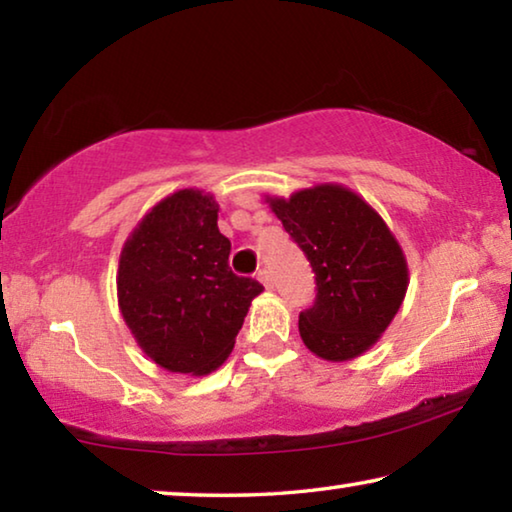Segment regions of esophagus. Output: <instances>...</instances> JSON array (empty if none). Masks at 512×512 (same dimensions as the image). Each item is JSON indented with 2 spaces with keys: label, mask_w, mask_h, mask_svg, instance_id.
<instances>
[{
  "label": "esophagus",
  "mask_w": 512,
  "mask_h": 512,
  "mask_svg": "<svg viewBox=\"0 0 512 512\" xmlns=\"http://www.w3.org/2000/svg\"><path fill=\"white\" fill-rule=\"evenodd\" d=\"M257 280L262 282V285H264L266 289H271V285H273V282H271V273L266 271V269H259V271H257Z\"/></svg>",
  "instance_id": "1"
}]
</instances>
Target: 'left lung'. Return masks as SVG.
I'll return each mask as SVG.
<instances>
[{
  "label": "left lung",
  "instance_id": "1",
  "mask_svg": "<svg viewBox=\"0 0 512 512\" xmlns=\"http://www.w3.org/2000/svg\"><path fill=\"white\" fill-rule=\"evenodd\" d=\"M264 204L315 271V305L299 315L303 345L331 363L354 361L375 347L409 287L407 257L391 227L342 183L264 195Z\"/></svg>",
  "mask_w": 512,
  "mask_h": 512
}]
</instances>
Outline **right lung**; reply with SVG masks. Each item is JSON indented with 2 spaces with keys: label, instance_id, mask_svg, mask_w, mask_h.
I'll return each mask as SVG.
<instances>
[{
  "label": "right lung",
  "instance_id": "obj_1",
  "mask_svg": "<svg viewBox=\"0 0 512 512\" xmlns=\"http://www.w3.org/2000/svg\"><path fill=\"white\" fill-rule=\"evenodd\" d=\"M218 202L181 188L156 202L119 255L117 301L137 347L167 372L204 377L232 354L250 303L264 292L230 269Z\"/></svg>",
  "mask_w": 512,
  "mask_h": 512
}]
</instances>
